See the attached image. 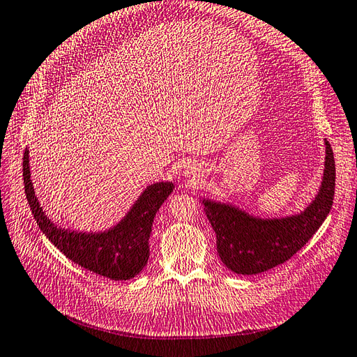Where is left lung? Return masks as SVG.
Instances as JSON below:
<instances>
[{"label": "left lung", "instance_id": "8db88e82", "mask_svg": "<svg viewBox=\"0 0 357 357\" xmlns=\"http://www.w3.org/2000/svg\"><path fill=\"white\" fill-rule=\"evenodd\" d=\"M336 166L326 140V169L318 195L304 212L286 218L263 220L229 204L203 200L217 235L223 264L238 275H257L286 263L316 234L333 206Z\"/></svg>", "mask_w": 357, "mask_h": 357}]
</instances>
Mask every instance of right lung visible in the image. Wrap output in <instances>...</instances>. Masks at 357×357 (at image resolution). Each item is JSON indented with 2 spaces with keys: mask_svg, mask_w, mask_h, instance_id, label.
Segmentation results:
<instances>
[{
  "mask_svg": "<svg viewBox=\"0 0 357 357\" xmlns=\"http://www.w3.org/2000/svg\"><path fill=\"white\" fill-rule=\"evenodd\" d=\"M22 177L27 202L38 226L68 259L114 281L134 278L145 267L149 258L148 240L154 217L174 191V185L169 181L148 186L126 217L113 229L100 234H82L54 226L45 217L30 180L27 149L22 157Z\"/></svg>",
  "mask_w": 357,
  "mask_h": 357,
  "instance_id": "add662e5",
  "label": "right lung"
}]
</instances>
